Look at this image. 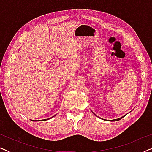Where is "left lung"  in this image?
Masks as SVG:
<instances>
[{
  "instance_id": "obj_1",
  "label": "left lung",
  "mask_w": 152,
  "mask_h": 152,
  "mask_svg": "<svg viewBox=\"0 0 152 152\" xmlns=\"http://www.w3.org/2000/svg\"><path fill=\"white\" fill-rule=\"evenodd\" d=\"M94 115H95V116H97L96 115H95V113H94ZM123 117H124V116H122V117H121V118H118V119H115V120H109V121H111V122H112V121H118V120H120V119H122V118H123Z\"/></svg>"
}]
</instances>
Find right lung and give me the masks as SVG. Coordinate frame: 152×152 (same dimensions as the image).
Segmentation results:
<instances>
[{
    "mask_svg": "<svg viewBox=\"0 0 152 152\" xmlns=\"http://www.w3.org/2000/svg\"><path fill=\"white\" fill-rule=\"evenodd\" d=\"M53 117H54V116H53V117H52V118H53ZM50 118H48V119H45V120H49V119H50Z\"/></svg>",
    "mask_w": 152,
    "mask_h": 152,
    "instance_id": "right-lung-1",
    "label": "right lung"
}]
</instances>
